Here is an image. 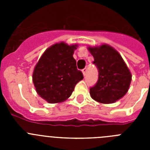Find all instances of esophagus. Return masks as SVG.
Wrapping results in <instances>:
<instances>
[{"label":"esophagus","instance_id":"esophagus-1","mask_svg":"<svg viewBox=\"0 0 150 150\" xmlns=\"http://www.w3.org/2000/svg\"><path fill=\"white\" fill-rule=\"evenodd\" d=\"M82 71H83V75H84V76H86V72H87V68H86V67H85L84 69H83V70H82Z\"/></svg>","mask_w":150,"mask_h":150}]
</instances>
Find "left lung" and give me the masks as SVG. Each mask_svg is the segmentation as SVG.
Here are the masks:
<instances>
[{
	"mask_svg": "<svg viewBox=\"0 0 150 150\" xmlns=\"http://www.w3.org/2000/svg\"><path fill=\"white\" fill-rule=\"evenodd\" d=\"M94 57L93 64L98 70V79L90 88V95L102 104H111L127 93L132 74L120 54L108 46L88 47Z\"/></svg>",
	"mask_w": 150,
	"mask_h": 150,
	"instance_id": "left-lung-1",
	"label": "left lung"
}]
</instances>
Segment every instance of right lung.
Masks as SVG:
<instances>
[{
    "mask_svg": "<svg viewBox=\"0 0 150 150\" xmlns=\"http://www.w3.org/2000/svg\"><path fill=\"white\" fill-rule=\"evenodd\" d=\"M76 45L56 43L44 52L34 67L33 83L38 95L50 104L71 96L76 83L83 79L73 57Z\"/></svg>",
    "mask_w": 150,
    "mask_h": 150,
    "instance_id": "obj_1",
    "label": "right lung"
}]
</instances>
